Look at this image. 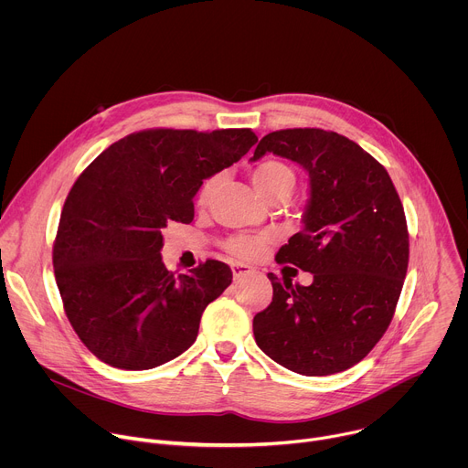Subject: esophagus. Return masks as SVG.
Wrapping results in <instances>:
<instances>
[{"label": "esophagus", "instance_id": "obj_1", "mask_svg": "<svg viewBox=\"0 0 468 468\" xmlns=\"http://www.w3.org/2000/svg\"><path fill=\"white\" fill-rule=\"evenodd\" d=\"M231 272H233L235 280H240L242 276H248L250 272H253V269H251V266H248V264H242V262H233L231 264Z\"/></svg>", "mask_w": 468, "mask_h": 468}]
</instances>
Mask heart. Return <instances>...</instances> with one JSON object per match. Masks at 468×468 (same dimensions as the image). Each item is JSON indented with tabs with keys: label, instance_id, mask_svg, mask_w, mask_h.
<instances>
[{
	"label": "heart",
	"instance_id": "heart-1",
	"mask_svg": "<svg viewBox=\"0 0 468 468\" xmlns=\"http://www.w3.org/2000/svg\"><path fill=\"white\" fill-rule=\"evenodd\" d=\"M222 181V174H213L211 177H207L202 186L197 190V204L199 206H206L213 192L217 190V186ZM251 181L255 185V188L259 190V194L262 197L272 199L276 197H289V194L292 192L294 185H296V174L294 170L278 159H269V161H262L259 163L253 170H251ZM271 242V239L266 235H235L231 239L226 240V250L239 259H255L259 257L266 244Z\"/></svg>",
	"mask_w": 468,
	"mask_h": 468
}]
</instances>
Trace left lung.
Here are the masks:
<instances>
[{
  "label": "left lung",
  "mask_w": 468,
  "mask_h": 468,
  "mask_svg": "<svg viewBox=\"0 0 468 468\" xmlns=\"http://www.w3.org/2000/svg\"><path fill=\"white\" fill-rule=\"evenodd\" d=\"M271 152L309 172L303 229L276 261L313 283L269 274L274 296L253 316L255 343L302 376L337 374L367 357L392 320L410 262L404 206L385 166L335 131H272L253 161Z\"/></svg>",
  "instance_id": "left-lung-1"
}]
</instances>
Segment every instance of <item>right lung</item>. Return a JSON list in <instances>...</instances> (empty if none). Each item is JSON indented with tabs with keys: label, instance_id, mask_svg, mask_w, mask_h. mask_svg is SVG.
Instances as JSON below:
<instances>
[{
	"label": "right lung",
	"instance_id": "obj_1",
	"mask_svg": "<svg viewBox=\"0 0 468 468\" xmlns=\"http://www.w3.org/2000/svg\"><path fill=\"white\" fill-rule=\"evenodd\" d=\"M257 143L251 129H144L101 152L66 197L53 271L81 343L123 370L155 368L197 337L199 318L231 283L207 259L174 276L161 261L163 229L190 224L204 179Z\"/></svg>",
	"mask_w": 468,
	"mask_h": 468
}]
</instances>
